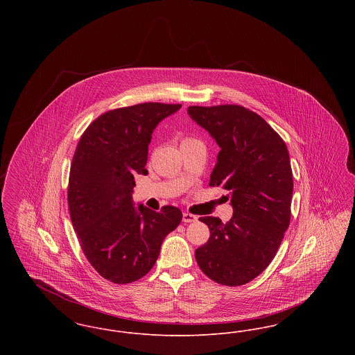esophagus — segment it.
Listing matches in <instances>:
<instances>
[{"mask_svg": "<svg viewBox=\"0 0 355 355\" xmlns=\"http://www.w3.org/2000/svg\"><path fill=\"white\" fill-rule=\"evenodd\" d=\"M182 220L184 222H196L197 220V217L196 216H193V214H190V213H184V216H182Z\"/></svg>", "mask_w": 355, "mask_h": 355, "instance_id": "obj_1", "label": "esophagus"}]
</instances>
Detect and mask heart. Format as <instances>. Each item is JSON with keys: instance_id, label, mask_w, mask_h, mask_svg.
Returning <instances> with one entry per match:
<instances>
[{"instance_id": "b5f03b06", "label": "heart", "mask_w": 355, "mask_h": 355, "mask_svg": "<svg viewBox=\"0 0 355 355\" xmlns=\"http://www.w3.org/2000/svg\"><path fill=\"white\" fill-rule=\"evenodd\" d=\"M186 141H191V139H185V141H184V142H186Z\"/></svg>"}]
</instances>
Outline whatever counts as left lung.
<instances>
[{"mask_svg": "<svg viewBox=\"0 0 355 355\" xmlns=\"http://www.w3.org/2000/svg\"><path fill=\"white\" fill-rule=\"evenodd\" d=\"M187 114L220 146L210 186L230 197L233 217H201L209 241L196 250L201 270L226 286L250 282L277 253L290 223L293 173L286 144L270 125L239 105L189 106Z\"/></svg>", "mask_w": 355, "mask_h": 355, "instance_id": "left-lung-1", "label": "left lung"}]
</instances>
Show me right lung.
Listing matches in <instances>:
<instances>
[{
    "mask_svg": "<svg viewBox=\"0 0 355 355\" xmlns=\"http://www.w3.org/2000/svg\"><path fill=\"white\" fill-rule=\"evenodd\" d=\"M181 106L146 102L106 112L87 126L76 148L69 175L70 218L90 265L114 284L148 274L165 236L182 220L178 207L153 211L133 202L135 175L148 174L153 132Z\"/></svg>",
    "mask_w": 355,
    "mask_h": 355,
    "instance_id": "right-lung-1",
    "label": "right lung"
}]
</instances>
